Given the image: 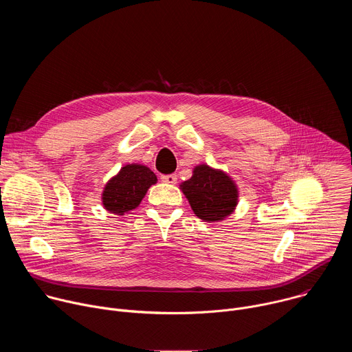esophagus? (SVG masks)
Returning a JSON list of instances; mask_svg holds the SVG:
<instances>
[{"label":"esophagus","instance_id":"esophagus-1","mask_svg":"<svg viewBox=\"0 0 352 352\" xmlns=\"http://www.w3.org/2000/svg\"><path fill=\"white\" fill-rule=\"evenodd\" d=\"M162 181L166 184H175L177 182V175L170 174V175H162Z\"/></svg>","mask_w":352,"mask_h":352}]
</instances>
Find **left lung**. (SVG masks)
Instances as JSON below:
<instances>
[{"instance_id":"left-lung-1","label":"left lung","mask_w":352,"mask_h":352,"mask_svg":"<svg viewBox=\"0 0 352 352\" xmlns=\"http://www.w3.org/2000/svg\"><path fill=\"white\" fill-rule=\"evenodd\" d=\"M193 213L204 221H220L230 216L238 204L235 182L223 171L206 164L193 168L192 177L181 184Z\"/></svg>"}]
</instances>
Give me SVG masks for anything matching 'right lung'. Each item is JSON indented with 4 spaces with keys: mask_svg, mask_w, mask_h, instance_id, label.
Segmentation results:
<instances>
[{
    "mask_svg": "<svg viewBox=\"0 0 352 352\" xmlns=\"http://www.w3.org/2000/svg\"><path fill=\"white\" fill-rule=\"evenodd\" d=\"M157 182L156 174L146 166L128 164L104 186L103 206L110 213L124 216L136 209L147 189Z\"/></svg>",
    "mask_w": 352,
    "mask_h": 352,
    "instance_id": "right-lung-1",
    "label": "right lung"
}]
</instances>
